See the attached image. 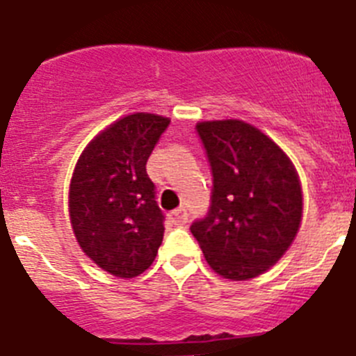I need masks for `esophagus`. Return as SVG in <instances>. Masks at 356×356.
<instances>
[{
  "label": "esophagus",
  "mask_w": 356,
  "mask_h": 356,
  "mask_svg": "<svg viewBox=\"0 0 356 356\" xmlns=\"http://www.w3.org/2000/svg\"><path fill=\"white\" fill-rule=\"evenodd\" d=\"M170 220L174 225H184V223L188 222V211H186L184 207H179V209L172 211Z\"/></svg>",
  "instance_id": "34e87169"
}]
</instances>
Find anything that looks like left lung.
<instances>
[{
    "mask_svg": "<svg viewBox=\"0 0 356 356\" xmlns=\"http://www.w3.org/2000/svg\"><path fill=\"white\" fill-rule=\"evenodd\" d=\"M197 133L213 172V193L191 234L218 275L259 277L300 230L303 195L296 168L270 136L238 118L198 122Z\"/></svg>",
    "mask_w": 356,
    "mask_h": 356,
    "instance_id": "1",
    "label": "left lung"
}]
</instances>
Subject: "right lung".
Returning a JSON list of instances; mask_svg holds the SVG:
<instances>
[{"mask_svg":"<svg viewBox=\"0 0 356 356\" xmlns=\"http://www.w3.org/2000/svg\"><path fill=\"white\" fill-rule=\"evenodd\" d=\"M168 124L161 115H126L102 129L76 163L70 225L85 255L113 277H138L158 255L165 216L145 165Z\"/></svg>","mask_w":356,"mask_h":356,"instance_id":"right-lung-1","label":"right lung"}]
</instances>
